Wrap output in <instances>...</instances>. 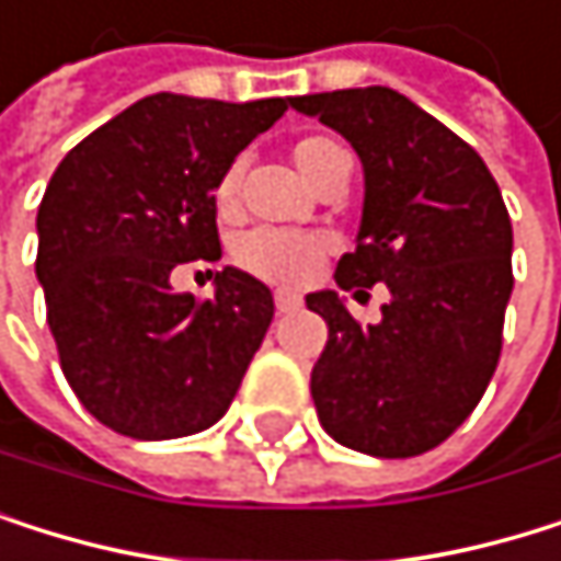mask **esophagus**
Returning <instances> with one entry per match:
<instances>
[{"label": "esophagus", "mask_w": 561, "mask_h": 561, "mask_svg": "<svg viewBox=\"0 0 561 561\" xmlns=\"http://www.w3.org/2000/svg\"><path fill=\"white\" fill-rule=\"evenodd\" d=\"M274 304H277V311H280V314H290V311H297V307H300V297L290 294V290H277V294H274Z\"/></svg>", "instance_id": "obj_1"}]
</instances>
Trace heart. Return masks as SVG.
Returning a JSON list of instances; mask_svg holds the SVG:
<instances>
[{
  "instance_id": "1",
  "label": "heart",
  "mask_w": 561,
  "mask_h": 561,
  "mask_svg": "<svg viewBox=\"0 0 561 561\" xmlns=\"http://www.w3.org/2000/svg\"><path fill=\"white\" fill-rule=\"evenodd\" d=\"M290 160L304 173L307 183L318 186L328 176V170L344 160V150L328 136H304L290 147ZM237 193H240V163H230L220 173L217 190H214L220 214L237 210ZM324 254H328V240L321 233L277 230V227L247 230L233 243L237 267L274 287H304L318 274Z\"/></svg>"
}]
</instances>
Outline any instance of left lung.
Returning a JSON list of instances; mask_svg holds the SVG:
<instances>
[{"instance_id":"left-lung-1","label":"left lung","mask_w":561,"mask_h":561,"mask_svg":"<svg viewBox=\"0 0 561 561\" xmlns=\"http://www.w3.org/2000/svg\"><path fill=\"white\" fill-rule=\"evenodd\" d=\"M357 150L364 214L341 290L385 284L381 324H360L334 290L307 294L328 321L311 371L324 432L375 458L438 448L482 401L502 354L512 294V220L485 160L388 87L294 96ZM364 294V290H357Z\"/></svg>"}]
</instances>
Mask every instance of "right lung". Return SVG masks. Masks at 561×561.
<instances>
[{"mask_svg": "<svg viewBox=\"0 0 561 561\" xmlns=\"http://www.w3.org/2000/svg\"><path fill=\"white\" fill-rule=\"evenodd\" d=\"M287 106L157 93L56 167L36 217V277L62 375L106 428L163 442L227 414L274 294L237 267L214 277L207 300L176 294L170 277L220 261L217 180Z\"/></svg>", "mask_w": 561, "mask_h": 561, "instance_id": "1", "label": "right lung"}]
</instances>
